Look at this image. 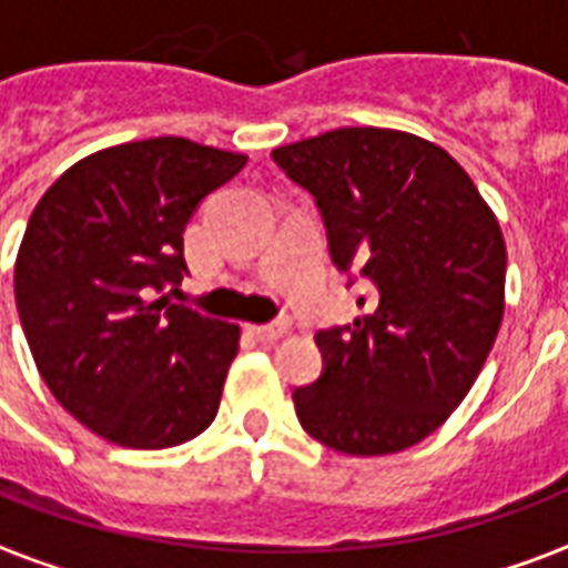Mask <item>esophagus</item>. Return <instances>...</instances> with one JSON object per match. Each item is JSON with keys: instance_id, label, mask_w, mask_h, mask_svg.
<instances>
[{"instance_id": "34e87169", "label": "esophagus", "mask_w": 568, "mask_h": 568, "mask_svg": "<svg viewBox=\"0 0 568 568\" xmlns=\"http://www.w3.org/2000/svg\"><path fill=\"white\" fill-rule=\"evenodd\" d=\"M250 334L255 339H262V343H273V339H280L288 334V322H271V325H252Z\"/></svg>"}]
</instances>
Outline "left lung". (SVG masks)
Instances as JSON below:
<instances>
[{
    "instance_id": "1",
    "label": "left lung",
    "mask_w": 568,
    "mask_h": 568,
    "mask_svg": "<svg viewBox=\"0 0 568 568\" xmlns=\"http://www.w3.org/2000/svg\"><path fill=\"white\" fill-rule=\"evenodd\" d=\"M316 199L331 258L373 292L316 334L325 369L295 390L301 427L334 452L394 455L455 413L497 339L506 241L476 183L418 134L352 125L276 146Z\"/></svg>"
}]
</instances>
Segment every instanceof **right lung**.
Here are the masks:
<instances>
[{"label":"right lung","mask_w":568,"mask_h":568,"mask_svg":"<svg viewBox=\"0 0 568 568\" xmlns=\"http://www.w3.org/2000/svg\"><path fill=\"white\" fill-rule=\"evenodd\" d=\"M243 165L171 134L116 144L74 162L29 216L20 325L50 394L108 443L171 448L216 418L241 327L162 292L186 276L189 216Z\"/></svg>","instance_id":"obj_1"}]
</instances>
